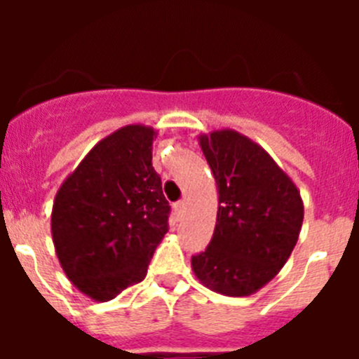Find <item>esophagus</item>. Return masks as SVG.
Instances as JSON below:
<instances>
[{
	"label": "esophagus",
	"instance_id": "esophagus-1",
	"mask_svg": "<svg viewBox=\"0 0 359 359\" xmlns=\"http://www.w3.org/2000/svg\"><path fill=\"white\" fill-rule=\"evenodd\" d=\"M185 207H187V203H185V201L174 203V212H176V214L180 215V217H182V215L185 214Z\"/></svg>",
	"mask_w": 359,
	"mask_h": 359
}]
</instances>
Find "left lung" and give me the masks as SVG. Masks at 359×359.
I'll use <instances>...</instances> for the list:
<instances>
[{"mask_svg": "<svg viewBox=\"0 0 359 359\" xmlns=\"http://www.w3.org/2000/svg\"><path fill=\"white\" fill-rule=\"evenodd\" d=\"M219 194L214 236L192 257L203 286L250 297L282 269L304 221L300 190L268 152L233 129L199 135Z\"/></svg>", "mask_w": 359, "mask_h": 359, "instance_id": "left-lung-1", "label": "left lung"}]
</instances>
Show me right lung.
<instances>
[{
  "mask_svg": "<svg viewBox=\"0 0 359 359\" xmlns=\"http://www.w3.org/2000/svg\"><path fill=\"white\" fill-rule=\"evenodd\" d=\"M156 135L142 123L111 133L68 174L53 199L57 259L73 286L95 302L144 280L169 230V201L152 169Z\"/></svg>",
  "mask_w": 359,
  "mask_h": 359,
  "instance_id": "add662e5",
  "label": "right lung"
}]
</instances>
